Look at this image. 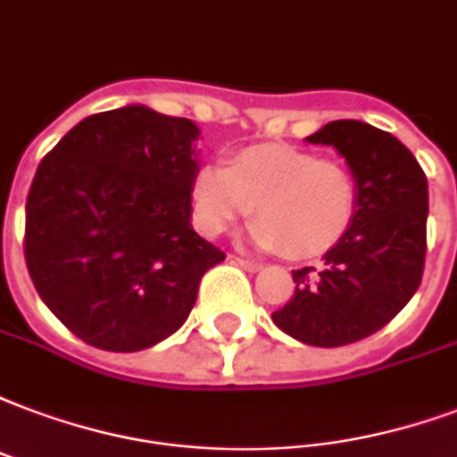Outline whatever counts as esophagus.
Instances as JSON below:
<instances>
[{
    "mask_svg": "<svg viewBox=\"0 0 457 457\" xmlns=\"http://www.w3.org/2000/svg\"><path fill=\"white\" fill-rule=\"evenodd\" d=\"M238 265L243 267V270H248V272H257L260 267H262V262H257V260H250V257H233Z\"/></svg>",
    "mask_w": 457,
    "mask_h": 457,
    "instance_id": "esophagus-1",
    "label": "esophagus"
}]
</instances>
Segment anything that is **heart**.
Segmentation results:
<instances>
[{"label": "heart", "instance_id": "heart-1", "mask_svg": "<svg viewBox=\"0 0 457 457\" xmlns=\"http://www.w3.org/2000/svg\"><path fill=\"white\" fill-rule=\"evenodd\" d=\"M359 207V183L339 161L287 146L257 144L226 166H204L192 180L195 224L221 236L255 209L248 238L260 248L318 255L345 238Z\"/></svg>", "mask_w": 457, "mask_h": 457}]
</instances>
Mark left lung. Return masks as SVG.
I'll return each mask as SVG.
<instances>
[{"instance_id":"8db88e82","label":"left lung","mask_w":457,"mask_h":457,"mask_svg":"<svg viewBox=\"0 0 457 457\" xmlns=\"http://www.w3.org/2000/svg\"><path fill=\"white\" fill-rule=\"evenodd\" d=\"M306 142L345 156L359 183V207L320 267L294 270L296 291L272 320L303 345L345 346L378 332L420 289L427 176L400 139L361 120L328 122Z\"/></svg>"}]
</instances>
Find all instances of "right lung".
<instances>
[{
	"mask_svg": "<svg viewBox=\"0 0 457 457\" xmlns=\"http://www.w3.org/2000/svg\"><path fill=\"white\" fill-rule=\"evenodd\" d=\"M197 139L192 120L125 105L81 120L40 161L26 265L46 306L86 345H159L226 257L190 224Z\"/></svg>",
	"mask_w": 457,
	"mask_h": 457,
	"instance_id": "right-lung-1",
	"label": "right lung"
}]
</instances>
